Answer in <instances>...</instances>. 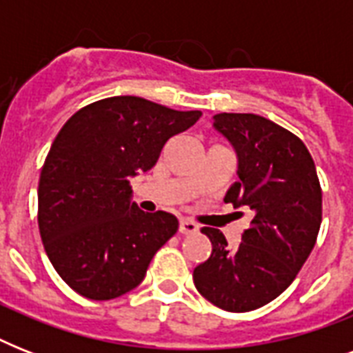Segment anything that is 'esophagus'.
Here are the masks:
<instances>
[{"instance_id": "34e87169", "label": "esophagus", "mask_w": 353, "mask_h": 353, "mask_svg": "<svg viewBox=\"0 0 353 353\" xmlns=\"http://www.w3.org/2000/svg\"><path fill=\"white\" fill-rule=\"evenodd\" d=\"M198 223H194V221L187 220V218L179 220V232L181 234H192V232H198Z\"/></svg>"}]
</instances>
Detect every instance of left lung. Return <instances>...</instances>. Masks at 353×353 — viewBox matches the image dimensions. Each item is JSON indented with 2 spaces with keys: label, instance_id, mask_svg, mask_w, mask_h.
<instances>
[{
  "label": "left lung",
  "instance_id": "8db88e82",
  "mask_svg": "<svg viewBox=\"0 0 353 353\" xmlns=\"http://www.w3.org/2000/svg\"><path fill=\"white\" fill-rule=\"evenodd\" d=\"M212 126L232 144L238 181L223 201L252 220L238 247L203 227L212 252L194 269L196 290L225 312H251L274 301L295 280L317 241L323 192L301 139L254 113H218Z\"/></svg>",
  "mask_w": 353,
  "mask_h": 353
}]
</instances>
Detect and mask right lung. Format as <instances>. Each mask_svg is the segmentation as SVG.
<instances>
[{
  "mask_svg": "<svg viewBox=\"0 0 353 353\" xmlns=\"http://www.w3.org/2000/svg\"><path fill=\"white\" fill-rule=\"evenodd\" d=\"M199 117L141 97H110L58 132L40 174L38 227L52 268L79 295L112 301L132 291L176 234V216L132 203L130 179Z\"/></svg>",
  "mask_w": 353,
  "mask_h": 353,
  "instance_id": "right-lung-1",
  "label": "right lung"
}]
</instances>
